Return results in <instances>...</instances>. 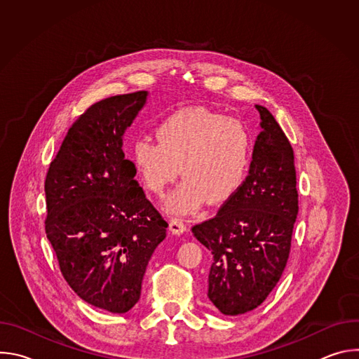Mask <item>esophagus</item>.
Listing matches in <instances>:
<instances>
[{
	"label": "esophagus",
	"instance_id": "34e87169",
	"mask_svg": "<svg viewBox=\"0 0 359 359\" xmlns=\"http://www.w3.org/2000/svg\"><path fill=\"white\" fill-rule=\"evenodd\" d=\"M169 229L173 234H182L186 231V223L180 217H172L169 223Z\"/></svg>",
	"mask_w": 359,
	"mask_h": 359
}]
</instances>
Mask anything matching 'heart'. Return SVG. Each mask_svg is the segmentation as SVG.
<instances>
[{"instance_id":"obj_1","label":"heart","mask_w":359,"mask_h":359,"mask_svg":"<svg viewBox=\"0 0 359 359\" xmlns=\"http://www.w3.org/2000/svg\"><path fill=\"white\" fill-rule=\"evenodd\" d=\"M156 135L159 142L137 139L132 159L144 186L158 194L182 173L184 180L168 197L173 213L193 212L203 200L226 201L248 175L252 136L238 119L203 108L183 109L166 118Z\"/></svg>"}]
</instances>
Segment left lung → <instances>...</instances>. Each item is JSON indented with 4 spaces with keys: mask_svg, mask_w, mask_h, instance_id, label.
Here are the masks:
<instances>
[{
    "mask_svg": "<svg viewBox=\"0 0 359 359\" xmlns=\"http://www.w3.org/2000/svg\"><path fill=\"white\" fill-rule=\"evenodd\" d=\"M248 176L216 216L191 227L212 252L209 299L224 316L248 313L277 285L298 215L292 147L264 107Z\"/></svg>",
    "mask_w": 359,
    "mask_h": 359,
    "instance_id": "8db88e82",
    "label": "left lung"
}]
</instances>
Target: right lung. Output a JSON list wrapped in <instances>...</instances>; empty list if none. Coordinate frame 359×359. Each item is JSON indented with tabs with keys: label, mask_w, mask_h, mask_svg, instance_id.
Here are the masks:
<instances>
[{
	"label": "right lung",
	"mask_w": 359,
	"mask_h": 359,
	"mask_svg": "<svg viewBox=\"0 0 359 359\" xmlns=\"http://www.w3.org/2000/svg\"><path fill=\"white\" fill-rule=\"evenodd\" d=\"M146 97L139 90L89 107L45 179V231L64 278L83 301L115 314L139 301L147 263L168 229L122 150Z\"/></svg>",
	"instance_id": "obj_1"
}]
</instances>
